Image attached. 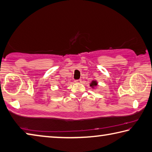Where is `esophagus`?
Listing matches in <instances>:
<instances>
[{
    "instance_id": "1",
    "label": "esophagus",
    "mask_w": 152,
    "mask_h": 152,
    "mask_svg": "<svg viewBox=\"0 0 152 152\" xmlns=\"http://www.w3.org/2000/svg\"><path fill=\"white\" fill-rule=\"evenodd\" d=\"M75 83H81V79H77V80L75 81Z\"/></svg>"
}]
</instances>
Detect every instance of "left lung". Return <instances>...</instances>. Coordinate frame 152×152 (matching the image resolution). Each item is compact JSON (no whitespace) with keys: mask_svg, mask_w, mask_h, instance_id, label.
Returning <instances> with one entry per match:
<instances>
[{"mask_svg":"<svg viewBox=\"0 0 152 152\" xmlns=\"http://www.w3.org/2000/svg\"><path fill=\"white\" fill-rule=\"evenodd\" d=\"M97 85H98V82H97V81H95V80H93L92 81H91V83H90V86H91L92 88H95L96 86H97Z\"/></svg>","mask_w":152,"mask_h":152,"instance_id":"8db88e82","label":"left lung"}]
</instances>
